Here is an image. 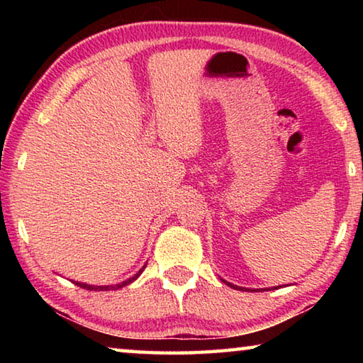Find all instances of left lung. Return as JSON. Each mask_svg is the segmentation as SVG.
I'll use <instances>...</instances> for the list:
<instances>
[{"instance_id":"obj_1","label":"left lung","mask_w":363,"mask_h":363,"mask_svg":"<svg viewBox=\"0 0 363 363\" xmlns=\"http://www.w3.org/2000/svg\"><path fill=\"white\" fill-rule=\"evenodd\" d=\"M225 281V280H224ZM227 285H229L230 288H235V290H240V291H248V288H243V286H237V285H232V284H229V281H225ZM274 288H277V286H274ZM251 291H257V290H251Z\"/></svg>"}]
</instances>
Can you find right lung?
I'll use <instances>...</instances> for the list:
<instances>
[{
  "label": "right lung",
  "mask_w": 363,
  "mask_h": 363,
  "mask_svg": "<svg viewBox=\"0 0 363 363\" xmlns=\"http://www.w3.org/2000/svg\"><path fill=\"white\" fill-rule=\"evenodd\" d=\"M147 266V264H145ZM145 266L139 270V272L134 275V277H131V279H128V280H125V281H121V284H118V285H104V286H94V285H88V284H82V281H73V284L75 285H78L79 288H84V290H89V291H108V290H118V288H123V286H126V285H130V284H133L134 280H136L140 274H143V270L145 269Z\"/></svg>",
  "instance_id": "add662e5"
}]
</instances>
